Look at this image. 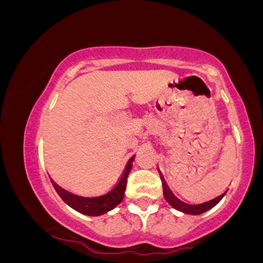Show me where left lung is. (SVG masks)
<instances>
[{"label":"left lung","mask_w":263,"mask_h":263,"mask_svg":"<svg viewBox=\"0 0 263 263\" xmlns=\"http://www.w3.org/2000/svg\"><path fill=\"white\" fill-rule=\"evenodd\" d=\"M159 173H161V172H159ZM161 178H162V183H163V195H164L167 203L171 204L174 209L182 211V213H184V214H190V215H199V214H203V213H205V211L211 209L213 206H215V205L218 204L219 201L222 199V197L225 195V193H222V194L215 195L214 198L206 199V200L192 202L190 200L188 201L186 198L184 199V198L177 197V195L172 192L170 186L167 185V183L164 182L163 177H161ZM188 198H194L195 200H197V199H200L199 197H195V198L192 197V195H188Z\"/></svg>","instance_id":"8db88e82"}]
</instances>
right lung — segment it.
I'll return each mask as SVG.
<instances>
[{
  "label": "right lung",
  "instance_id": "1",
  "mask_svg": "<svg viewBox=\"0 0 263 263\" xmlns=\"http://www.w3.org/2000/svg\"><path fill=\"white\" fill-rule=\"evenodd\" d=\"M135 159V156L129 158V161L126 164L125 171L117 180V183L111 188L108 192L104 193L101 195H95V197H83V195H77L73 193L68 192V190L60 188L58 184L53 182L54 188L59 197L65 201L66 204L74 210L79 211L84 215L89 216H99L102 214L107 213V211L112 210L115 206H117L122 201L123 194H125L126 185H127V177L131 172L132 161Z\"/></svg>",
  "mask_w": 263,
  "mask_h": 263
}]
</instances>
